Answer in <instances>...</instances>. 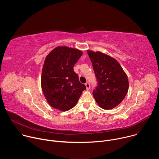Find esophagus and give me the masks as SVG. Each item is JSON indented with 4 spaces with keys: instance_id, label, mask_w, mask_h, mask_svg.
I'll list each match as a JSON object with an SVG mask.
<instances>
[{
    "instance_id": "esophagus-1",
    "label": "esophagus",
    "mask_w": 159,
    "mask_h": 159,
    "mask_svg": "<svg viewBox=\"0 0 159 159\" xmlns=\"http://www.w3.org/2000/svg\"><path fill=\"white\" fill-rule=\"evenodd\" d=\"M85 87H86V89H87V90H89V89H90V84L89 83V82H86L85 84Z\"/></svg>"
}]
</instances>
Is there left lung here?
Segmentation results:
<instances>
[{"label": "left lung", "instance_id": "obj_1", "mask_svg": "<svg viewBox=\"0 0 159 159\" xmlns=\"http://www.w3.org/2000/svg\"><path fill=\"white\" fill-rule=\"evenodd\" d=\"M93 63L98 86L93 96L104 109H111L125 98L129 87L128 77L116 59L100 52L87 50Z\"/></svg>", "mask_w": 159, "mask_h": 159}]
</instances>
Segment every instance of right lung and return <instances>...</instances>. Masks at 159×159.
Instances as JSON below:
<instances>
[{
	"instance_id": "1",
	"label": "right lung",
	"mask_w": 159,
	"mask_h": 159,
	"mask_svg": "<svg viewBox=\"0 0 159 159\" xmlns=\"http://www.w3.org/2000/svg\"><path fill=\"white\" fill-rule=\"evenodd\" d=\"M82 52L68 47H58L46 57L42 69L41 84L44 96L55 109L66 111L77 104L84 84L74 71Z\"/></svg>"
}]
</instances>
